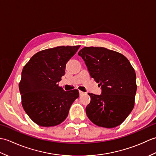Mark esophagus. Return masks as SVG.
<instances>
[{"label": "esophagus", "mask_w": 156, "mask_h": 156, "mask_svg": "<svg viewBox=\"0 0 156 156\" xmlns=\"http://www.w3.org/2000/svg\"><path fill=\"white\" fill-rule=\"evenodd\" d=\"M79 93H80V95H82V94H84V92L81 91V90H79Z\"/></svg>", "instance_id": "1"}]
</instances>
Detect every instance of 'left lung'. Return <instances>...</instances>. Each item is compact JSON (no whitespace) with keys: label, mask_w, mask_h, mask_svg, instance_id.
I'll return each instance as SVG.
<instances>
[{"label":"left lung","mask_w":156,"mask_h":156,"mask_svg":"<svg viewBox=\"0 0 156 156\" xmlns=\"http://www.w3.org/2000/svg\"><path fill=\"white\" fill-rule=\"evenodd\" d=\"M78 55L102 88L101 95L88 93L91 98L86 108L88 119L99 127H117L134 107L137 90L134 68L125 55L105 48L85 47Z\"/></svg>","instance_id":"8db88e82"}]
</instances>
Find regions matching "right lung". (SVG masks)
<instances>
[{"label": "right lung", "mask_w": 156, "mask_h": 156, "mask_svg": "<svg viewBox=\"0 0 156 156\" xmlns=\"http://www.w3.org/2000/svg\"><path fill=\"white\" fill-rule=\"evenodd\" d=\"M80 45L59 46L36 53L23 67L19 88L21 103L35 123L52 127L64 121L79 97L77 89L65 91L58 86L66 65Z\"/></svg>", "instance_id": "add662e5"}]
</instances>
